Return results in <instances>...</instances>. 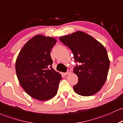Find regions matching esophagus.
<instances>
[{
  "label": "esophagus",
  "instance_id": "1",
  "mask_svg": "<svg viewBox=\"0 0 123 123\" xmlns=\"http://www.w3.org/2000/svg\"><path fill=\"white\" fill-rule=\"evenodd\" d=\"M71 71H70V70H68V71H67V72L66 73H64V74H65L66 75H68V74H71Z\"/></svg>",
  "mask_w": 123,
  "mask_h": 123
}]
</instances>
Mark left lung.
<instances>
[{
    "label": "left lung",
    "instance_id": "8db88e82",
    "mask_svg": "<svg viewBox=\"0 0 123 123\" xmlns=\"http://www.w3.org/2000/svg\"><path fill=\"white\" fill-rule=\"evenodd\" d=\"M60 41L68 46L74 55L76 65L73 72L78 81L73 86L77 94L92 96L99 92L107 79L110 61L103 45L82 31H77L60 37Z\"/></svg>",
    "mask_w": 123,
    "mask_h": 123
}]
</instances>
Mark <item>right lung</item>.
<instances>
[{
    "label": "right lung",
    "instance_id": "add662e5",
    "mask_svg": "<svg viewBox=\"0 0 123 123\" xmlns=\"http://www.w3.org/2000/svg\"><path fill=\"white\" fill-rule=\"evenodd\" d=\"M56 41L52 37L35 35L25 44L16 60V74L21 86L37 100H49L57 94L62 75L52 68L50 56Z\"/></svg>",
    "mask_w": 123,
    "mask_h": 123
}]
</instances>
